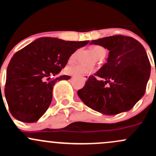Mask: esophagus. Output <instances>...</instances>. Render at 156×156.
<instances>
[{
  "label": "esophagus",
  "instance_id": "1",
  "mask_svg": "<svg viewBox=\"0 0 156 156\" xmlns=\"http://www.w3.org/2000/svg\"><path fill=\"white\" fill-rule=\"evenodd\" d=\"M83 80H85V81H86V80H88V75H84V76H83Z\"/></svg>",
  "mask_w": 156,
  "mask_h": 156
}]
</instances>
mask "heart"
Returning <instances> with one entry per match:
<instances>
[{
	"mask_svg": "<svg viewBox=\"0 0 156 156\" xmlns=\"http://www.w3.org/2000/svg\"><path fill=\"white\" fill-rule=\"evenodd\" d=\"M92 51L94 53L95 56L100 59V58L105 57V53H106V51H105V49L104 48H103L102 46H99V45H95V46L92 47L91 48ZM76 53H77V51L74 52L73 53H72L69 58V61L72 62L75 59L76 56ZM92 71L91 69H89V68H85L84 66L80 65H69L66 68V72L67 73L70 75H73V76H83V75L86 74V73H90Z\"/></svg>",
	"mask_w": 156,
	"mask_h": 156,
	"instance_id": "heart-1",
	"label": "heart"
}]
</instances>
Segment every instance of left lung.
<instances>
[{
	"mask_svg": "<svg viewBox=\"0 0 156 156\" xmlns=\"http://www.w3.org/2000/svg\"><path fill=\"white\" fill-rule=\"evenodd\" d=\"M109 51L107 62L90 76L79 98L91 109L105 115L129 111L144 94L151 66L143 45L128 36L93 40Z\"/></svg>",
	"mask_w": 156,
	"mask_h": 156,
	"instance_id": "obj_1",
	"label": "left lung"
}]
</instances>
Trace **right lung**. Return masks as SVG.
<instances>
[{
	"label": "right lung",
	"instance_id": "add662e5",
	"mask_svg": "<svg viewBox=\"0 0 156 156\" xmlns=\"http://www.w3.org/2000/svg\"><path fill=\"white\" fill-rule=\"evenodd\" d=\"M88 42L41 37L17 52L7 67L4 89L12 115L24 123L38 121L51 105L56 82L71 76L51 77L65 68L72 53Z\"/></svg>",
	"mask_w": 156,
	"mask_h": 156
}]
</instances>
